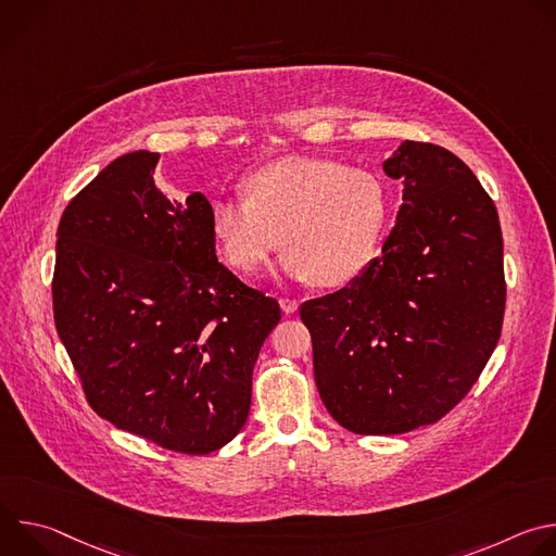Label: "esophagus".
I'll list each match as a JSON object with an SVG mask.
<instances>
[{"label": "esophagus", "mask_w": 556, "mask_h": 556, "mask_svg": "<svg viewBox=\"0 0 556 556\" xmlns=\"http://www.w3.org/2000/svg\"><path fill=\"white\" fill-rule=\"evenodd\" d=\"M279 305H281V309H283L286 314H294V312L299 309V301H294V299H288V296L279 299Z\"/></svg>", "instance_id": "esophagus-1"}]
</instances>
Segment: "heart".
Listing matches in <instances>:
<instances>
[{"mask_svg": "<svg viewBox=\"0 0 556 556\" xmlns=\"http://www.w3.org/2000/svg\"><path fill=\"white\" fill-rule=\"evenodd\" d=\"M244 200H215L211 235L237 273L260 270L281 244V268L321 288L356 281L374 262L387 224V189L328 157H277L244 176Z\"/></svg>", "mask_w": 556, "mask_h": 556, "instance_id": "obj_1", "label": "heart"}]
</instances>
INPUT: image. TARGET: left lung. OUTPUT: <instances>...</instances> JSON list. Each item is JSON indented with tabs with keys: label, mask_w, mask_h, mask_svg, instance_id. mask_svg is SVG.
<instances>
[{
	"label": "left lung",
	"mask_w": 556,
	"mask_h": 556,
	"mask_svg": "<svg viewBox=\"0 0 556 556\" xmlns=\"http://www.w3.org/2000/svg\"><path fill=\"white\" fill-rule=\"evenodd\" d=\"M382 169L405 185L382 257L299 312L321 401L358 435L442 420L484 371L506 309L500 217L475 174L448 149L416 140Z\"/></svg>",
	"instance_id": "obj_1"
}]
</instances>
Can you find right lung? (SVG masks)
<instances>
[{"label":"right lung","instance_id":"1","mask_svg":"<svg viewBox=\"0 0 556 556\" xmlns=\"http://www.w3.org/2000/svg\"><path fill=\"white\" fill-rule=\"evenodd\" d=\"M161 155L116 157L65 206L54 326L88 405L167 451L206 455L242 431L277 299L217 262L211 204L153 185Z\"/></svg>","mask_w":556,"mask_h":556}]
</instances>
